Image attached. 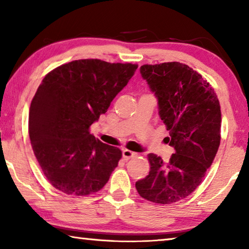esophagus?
Segmentation results:
<instances>
[{"label":"esophagus","mask_w":249,"mask_h":249,"mask_svg":"<svg viewBox=\"0 0 249 249\" xmlns=\"http://www.w3.org/2000/svg\"><path fill=\"white\" fill-rule=\"evenodd\" d=\"M122 154H123L124 160H128V159L133 158V157H135V156H136V153H133V151H130L128 149H124L123 153H122Z\"/></svg>","instance_id":"34e87169"}]
</instances>
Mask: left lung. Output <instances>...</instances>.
I'll list each match as a JSON object with an SVG mask.
<instances>
[{
  "label": "left lung",
  "instance_id": "8db88e82",
  "mask_svg": "<svg viewBox=\"0 0 249 249\" xmlns=\"http://www.w3.org/2000/svg\"><path fill=\"white\" fill-rule=\"evenodd\" d=\"M142 77L158 100L159 116L175 148L168 161L148 155L149 175L135 187L144 199L170 204L199 187L221 142V107L211 84L190 67L163 62L141 67Z\"/></svg>",
  "mask_w": 249,
  "mask_h": 249
}]
</instances>
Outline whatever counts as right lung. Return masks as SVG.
I'll list each match as a JSON object with an SVG mask.
<instances>
[{
    "label": "right lung",
    "mask_w": 249,
    "mask_h": 249,
    "mask_svg": "<svg viewBox=\"0 0 249 249\" xmlns=\"http://www.w3.org/2000/svg\"><path fill=\"white\" fill-rule=\"evenodd\" d=\"M133 64L80 59L46 74L29 108L28 133L46 179L57 190L89 196L102 189L122 151L90 134V126L137 69Z\"/></svg>",
    "instance_id": "1"
}]
</instances>
